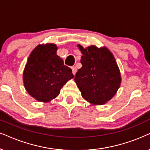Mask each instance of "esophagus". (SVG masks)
Masks as SVG:
<instances>
[{"label":"esophagus","mask_w":150,"mask_h":150,"mask_svg":"<svg viewBox=\"0 0 150 150\" xmlns=\"http://www.w3.org/2000/svg\"><path fill=\"white\" fill-rule=\"evenodd\" d=\"M71 70H72L73 74L75 75L76 73V71H77L76 67H71Z\"/></svg>","instance_id":"1"}]
</instances>
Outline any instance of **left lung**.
I'll list each match as a JSON object with an SVG mask.
<instances>
[{"instance_id": "8db88e82", "label": "left lung", "mask_w": 150, "mask_h": 150, "mask_svg": "<svg viewBox=\"0 0 150 150\" xmlns=\"http://www.w3.org/2000/svg\"><path fill=\"white\" fill-rule=\"evenodd\" d=\"M78 47L82 67L74 81L83 98L92 105H104L113 98L121 83V75L113 54L106 47Z\"/></svg>"}]
</instances>
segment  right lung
I'll list each match as a JSON object with an SVG mask.
<instances>
[{
    "mask_svg": "<svg viewBox=\"0 0 150 150\" xmlns=\"http://www.w3.org/2000/svg\"><path fill=\"white\" fill-rule=\"evenodd\" d=\"M53 43L38 45L32 52L23 74L24 87L28 94L39 102L48 103L56 98L61 89L73 79L71 69L64 65Z\"/></svg>",
    "mask_w": 150,
    "mask_h": 150,
    "instance_id": "add662e5",
    "label": "right lung"
}]
</instances>
